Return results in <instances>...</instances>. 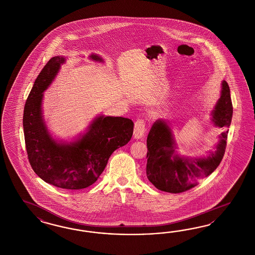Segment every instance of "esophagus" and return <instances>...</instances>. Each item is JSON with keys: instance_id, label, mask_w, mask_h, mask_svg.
I'll list each match as a JSON object with an SVG mask.
<instances>
[{"instance_id": "1", "label": "esophagus", "mask_w": 255, "mask_h": 255, "mask_svg": "<svg viewBox=\"0 0 255 255\" xmlns=\"http://www.w3.org/2000/svg\"><path fill=\"white\" fill-rule=\"evenodd\" d=\"M145 121L143 119H138L134 126V137L136 138H141L145 133Z\"/></svg>"}]
</instances>
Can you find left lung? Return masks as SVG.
<instances>
[{
	"label": "left lung",
	"instance_id": "obj_1",
	"mask_svg": "<svg viewBox=\"0 0 255 255\" xmlns=\"http://www.w3.org/2000/svg\"><path fill=\"white\" fill-rule=\"evenodd\" d=\"M213 122L217 127H229L232 121L233 105L230 88L223 82L222 96L212 113ZM228 130L220 136L215 153L206 158H183L175 154L176 147L169 127L157 120L147 137L146 175L150 182L161 191L179 194L198 184V181L208 177L217 168L226 152Z\"/></svg>",
	"mask_w": 255,
	"mask_h": 255
}]
</instances>
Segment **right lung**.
Instances as JSON below:
<instances>
[{"label": "right lung", "instance_id": "add662e5", "mask_svg": "<svg viewBox=\"0 0 255 255\" xmlns=\"http://www.w3.org/2000/svg\"><path fill=\"white\" fill-rule=\"evenodd\" d=\"M91 58L102 61L92 55ZM63 57L52 58L39 73L25 103L23 129L29 164L43 181L67 190L87 188L106 167L111 154L130 140L134 124L124 117H99L88 132L71 144L52 139L43 121V92L54 80Z\"/></svg>", "mask_w": 255, "mask_h": 255}]
</instances>
